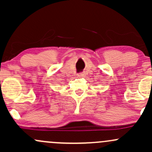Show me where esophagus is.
<instances>
[{
    "instance_id": "esophagus-1",
    "label": "esophagus",
    "mask_w": 152,
    "mask_h": 152,
    "mask_svg": "<svg viewBox=\"0 0 152 152\" xmlns=\"http://www.w3.org/2000/svg\"><path fill=\"white\" fill-rule=\"evenodd\" d=\"M77 75L79 76V77H83V76L85 75V74H84V73H83V72H80V73H79V74H78Z\"/></svg>"
}]
</instances>
